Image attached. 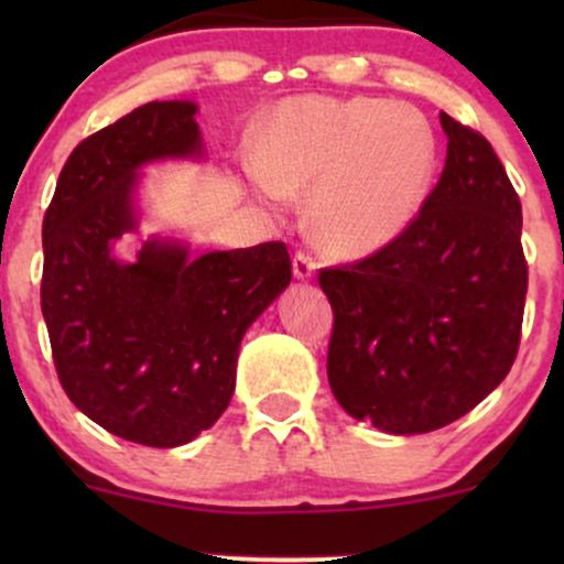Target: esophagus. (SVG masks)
I'll use <instances>...</instances> for the list:
<instances>
[{"mask_svg": "<svg viewBox=\"0 0 564 564\" xmlns=\"http://www.w3.org/2000/svg\"><path fill=\"white\" fill-rule=\"evenodd\" d=\"M315 270H318V260H315L313 254H310V251H304V249H300L294 254V275L296 278H313V273Z\"/></svg>", "mask_w": 564, "mask_h": 564, "instance_id": "1", "label": "esophagus"}]
</instances>
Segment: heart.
I'll list each match as a JSON object with an SVG mask.
<instances>
[{"mask_svg":"<svg viewBox=\"0 0 564 564\" xmlns=\"http://www.w3.org/2000/svg\"><path fill=\"white\" fill-rule=\"evenodd\" d=\"M435 170V132L413 106L313 95L278 108L249 180L270 204L313 191L315 236L336 254L355 257L411 228Z\"/></svg>","mask_w":564,"mask_h":564,"instance_id":"heart-1","label":"heart"}]
</instances>
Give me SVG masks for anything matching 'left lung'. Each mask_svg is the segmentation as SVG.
Segmentation results:
<instances>
[{"label": "left lung", "mask_w": 564, "mask_h": 564, "mask_svg": "<svg viewBox=\"0 0 564 564\" xmlns=\"http://www.w3.org/2000/svg\"><path fill=\"white\" fill-rule=\"evenodd\" d=\"M448 156L411 228L323 268L334 310L328 384L349 416L392 435L456 422L520 349L528 294L522 206L494 145L440 113Z\"/></svg>", "instance_id": "left-lung-1"}]
</instances>
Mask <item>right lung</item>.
<instances>
[{
    "label": "right lung",
    "mask_w": 564,
    "mask_h": 564,
    "mask_svg": "<svg viewBox=\"0 0 564 564\" xmlns=\"http://www.w3.org/2000/svg\"><path fill=\"white\" fill-rule=\"evenodd\" d=\"M196 106L145 102L70 151L44 212L42 315L70 403L129 443L174 448L209 430L236 390L246 328L289 286L283 241L209 251L148 241L113 257L134 230V172L193 156Z\"/></svg>",
    "instance_id": "right-lung-1"
}]
</instances>
